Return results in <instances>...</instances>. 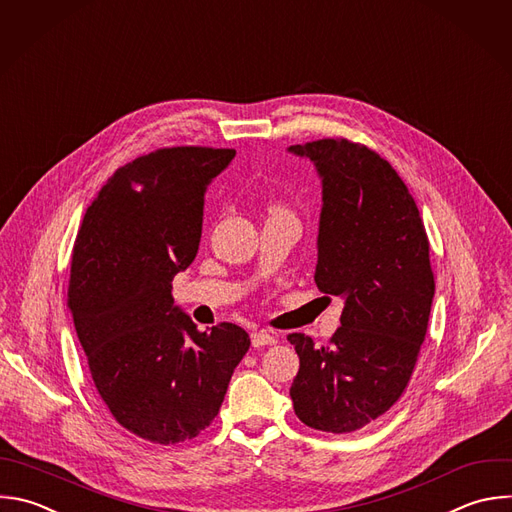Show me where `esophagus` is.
Masks as SVG:
<instances>
[{"instance_id": "obj_1", "label": "esophagus", "mask_w": 512, "mask_h": 512, "mask_svg": "<svg viewBox=\"0 0 512 512\" xmlns=\"http://www.w3.org/2000/svg\"><path fill=\"white\" fill-rule=\"evenodd\" d=\"M251 342H253V348L273 346V344H277V333H273V331H267V329H261V331H253V333H251Z\"/></svg>"}]
</instances>
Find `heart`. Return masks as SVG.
Listing matches in <instances>:
<instances>
[{"instance_id": "b5f03b06", "label": "heart", "mask_w": 512, "mask_h": 512, "mask_svg": "<svg viewBox=\"0 0 512 512\" xmlns=\"http://www.w3.org/2000/svg\"><path fill=\"white\" fill-rule=\"evenodd\" d=\"M275 211H283V209H279V207H277V209H275Z\"/></svg>"}]
</instances>
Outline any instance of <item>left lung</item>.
Returning a JSON list of instances; mask_svg holds the SVG:
<instances>
[{
	"label": "left lung",
	"instance_id": "obj_1",
	"mask_svg": "<svg viewBox=\"0 0 512 512\" xmlns=\"http://www.w3.org/2000/svg\"><path fill=\"white\" fill-rule=\"evenodd\" d=\"M289 150L313 160L323 183L315 285L346 299L325 346L287 335L299 356L289 396L305 426L348 434L408 388L434 297L430 243L408 187L376 150L348 138Z\"/></svg>",
	"mask_w": 512,
	"mask_h": 512
}]
</instances>
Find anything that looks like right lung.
I'll return each mask as SVG.
<instances>
[{"label": "right lung", "instance_id": "right-lung-1", "mask_svg": "<svg viewBox=\"0 0 512 512\" xmlns=\"http://www.w3.org/2000/svg\"><path fill=\"white\" fill-rule=\"evenodd\" d=\"M233 156L173 146L126 162L74 243L68 307L94 386L122 428L154 444L191 440L215 420L251 346L229 321L201 331L170 295L199 251L207 185Z\"/></svg>", "mask_w": 512, "mask_h": 512}]
</instances>
